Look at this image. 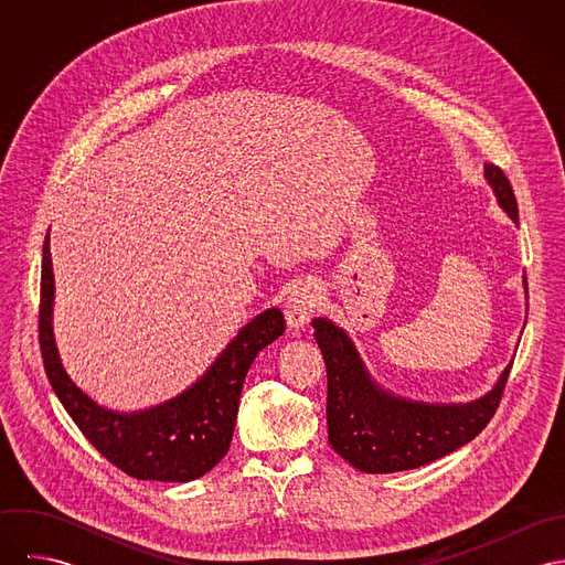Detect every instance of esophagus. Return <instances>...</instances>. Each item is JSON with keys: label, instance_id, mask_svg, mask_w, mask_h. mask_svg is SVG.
Instances as JSON below:
<instances>
[{"label": "esophagus", "instance_id": "esophagus-1", "mask_svg": "<svg viewBox=\"0 0 565 565\" xmlns=\"http://www.w3.org/2000/svg\"><path fill=\"white\" fill-rule=\"evenodd\" d=\"M320 287L316 282H302L298 285L285 300V320L291 330H302L316 309L320 307Z\"/></svg>", "mask_w": 565, "mask_h": 565}]
</instances>
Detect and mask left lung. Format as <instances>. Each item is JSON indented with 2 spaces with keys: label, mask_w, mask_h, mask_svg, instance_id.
<instances>
[{
  "label": "left lung",
  "mask_w": 565,
  "mask_h": 565,
  "mask_svg": "<svg viewBox=\"0 0 565 565\" xmlns=\"http://www.w3.org/2000/svg\"><path fill=\"white\" fill-rule=\"evenodd\" d=\"M484 178L502 211L518 224L509 178L487 162ZM313 328L328 376V441L339 457L367 475L413 470L472 441L493 417L511 370L507 365L493 390L472 403L406 401L374 383L343 328L326 318L313 320Z\"/></svg>",
  "instance_id": "8db88e82"
}]
</instances>
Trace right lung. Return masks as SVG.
Listing matches in <instances>:
<instances>
[{
	"instance_id": "right-lung-1",
	"label": "right lung",
	"mask_w": 565,
	"mask_h": 565,
	"mask_svg": "<svg viewBox=\"0 0 565 565\" xmlns=\"http://www.w3.org/2000/svg\"><path fill=\"white\" fill-rule=\"evenodd\" d=\"M54 271L50 231L43 243L39 341L54 394L82 435L115 468L139 481L189 483L213 470L228 452L245 374L256 354L285 332L280 309L245 323L206 374L167 403L119 413L90 401L63 367L54 326Z\"/></svg>"
}]
</instances>
